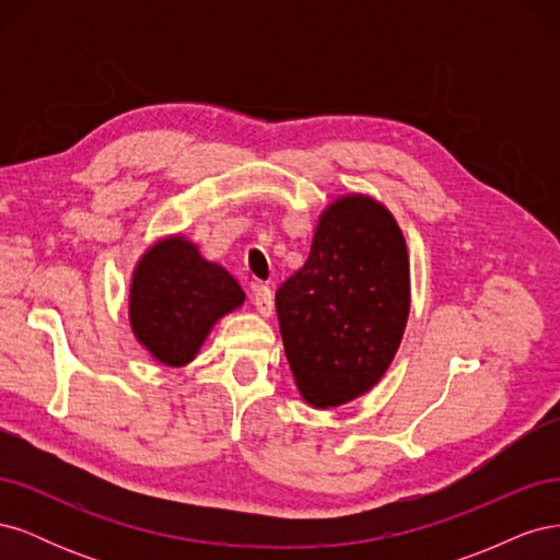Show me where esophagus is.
I'll list each match as a JSON object with an SVG mask.
<instances>
[{"label":"esophagus","instance_id":"34e87169","mask_svg":"<svg viewBox=\"0 0 560 560\" xmlns=\"http://www.w3.org/2000/svg\"><path fill=\"white\" fill-rule=\"evenodd\" d=\"M252 301H254V308H257L264 317H270V313H273V292H270L266 284L252 287Z\"/></svg>","mask_w":560,"mask_h":560}]
</instances>
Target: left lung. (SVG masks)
<instances>
[{"instance_id": "left-lung-1", "label": "left lung", "mask_w": 560, "mask_h": 560, "mask_svg": "<svg viewBox=\"0 0 560 560\" xmlns=\"http://www.w3.org/2000/svg\"><path fill=\"white\" fill-rule=\"evenodd\" d=\"M409 296V254L395 217L360 194L331 202L306 264L276 294L303 399L327 409L369 393L401 343Z\"/></svg>"}]
</instances>
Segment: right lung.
<instances>
[{"instance_id": "add662e5", "label": "right lung", "mask_w": 560, "mask_h": 560, "mask_svg": "<svg viewBox=\"0 0 560 560\" xmlns=\"http://www.w3.org/2000/svg\"><path fill=\"white\" fill-rule=\"evenodd\" d=\"M243 301L245 292L229 270L202 259L182 235H171L149 247L132 273V334L161 364L184 366L214 322Z\"/></svg>"}]
</instances>
